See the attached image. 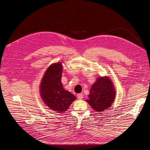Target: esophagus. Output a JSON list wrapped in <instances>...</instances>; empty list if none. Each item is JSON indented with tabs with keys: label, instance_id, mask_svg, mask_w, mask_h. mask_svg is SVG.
<instances>
[{
	"label": "esophagus",
	"instance_id": "obj_1",
	"mask_svg": "<svg viewBox=\"0 0 150 150\" xmlns=\"http://www.w3.org/2000/svg\"><path fill=\"white\" fill-rule=\"evenodd\" d=\"M77 97L79 99H82L84 97V94L83 93H79L77 94Z\"/></svg>",
	"mask_w": 150,
	"mask_h": 150
}]
</instances>
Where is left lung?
Masks as SVG:
<instances>
[{
	"mask_svg": "<svg viewBox=\"0 0 150 150\" xmlns=\"http://www.w3.org/2000/svg\"><path fill=\"white\" fill-rule=\"evenodd\" d=\"M116 91L112 80L108 76H99L91 86L88 99L86 101L96 112L110 108L115 100Z\"/></svg>",
	"mask_w": 150,
	"mask_h": 150,
	"instance_id": "1",
	"label": "left lung"
}]
</instances>
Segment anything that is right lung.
Here are the masks:
<instances>
[{
  "label": "right lung",
  "mask_w": 150,
  "mask_h": 150,
  "mask_svg": "<svg viewBox=\"0 0 150 150\" xmlns=\"http://www.w3.org/2000/svg\"><path fill=\"white\" fill-rule=\"evenodd\" d=\"M63 64H51L45 71L39 86L40 96L50 110L63 113L76 99L73 94L65 90L61 82Z\"/></svg>",
  "instance_id": "right-lung-1"
}]
</instances>
